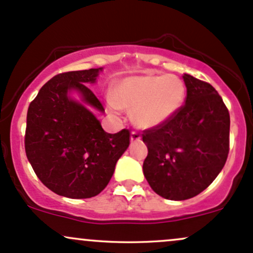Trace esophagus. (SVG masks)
I'll use <instances>...</instances> for the list:
<instances>
[{
    "instance_id": "esophagus-1",
    "label": "esophagus",
    "mask_w": 253,
    "mask_h": 253,
    "mask_svg": "<svg viewBox=\"0 0 253 253\" xmlns=\"http://www.w3.org/2000/svg\"><path fill=\"white\" fill-rule=\"evenodd\" d=\"M140 138H141V135L138 134L137 131H132L131 135H130V141H131V142H136V141H140Z\"/></svg>"
}]
</instances>
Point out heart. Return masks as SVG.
Instances as JSON below:
<instances>
[{
  "instance_id": "obj_1",
  "label": "heart",
  "mask_w": 253,
  "mask_h": 253,
  "mask_svg": "<svg viewBox=\"0 0 253 253\" xmlns=\"http://www.w3.org/2000/svg\"><path fill=\"white\" fill-rule=\"evenodd\" d=\"M186 99V85L175 76H130L118 81L112 101L131 110L132 122L140 127L163 124L175 116Z\"/></svg>"
}]
</instances>
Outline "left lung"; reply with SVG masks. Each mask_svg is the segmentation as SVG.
<instances>
[{
    "label": "left lung",
    "mask_w": 253,
    "mask_h": 253,
    "mask_svg": "<svg viewBox=\"0 0 253 253\" xmlns=\"http://www.w3.org/2000/svg\"><path fill=\"white\" fill-rule=\"evenodd\" d=\"M186 104L163 124L145 130L143 175L157 194L186 200L208 188L229 153L230 117L211 84L183 75Z\"/></svg>",
    "instance_id": "left-lung-1"
}]
</instances>
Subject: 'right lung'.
Instances as JSON below:
<instances>
[{"instance_id": "add662e5", "label": "right lung", "mask_w": 253, "mask_h": 253, "mask_svg": "<svg viewBox=\"0 0 253 253\" xmlns=\"http://www.w3.org/2000/svg\"><path fill=\"white\" fill-rule=\"evenodd\" d=\"M99 69L71 71L48 81L29 106L25 152L37 177L62 197L85 199L105 189L130 143L127 129L108 134L90 111L105 108L86 83ZM80 94L81 101L70 93Z\"/></svg>"}]
</instances>
